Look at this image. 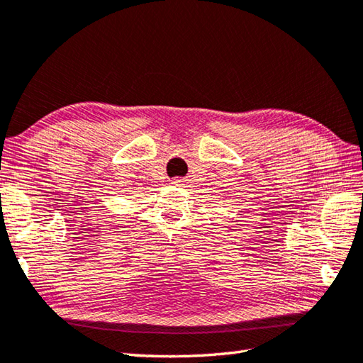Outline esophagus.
I'll list each match as a JSON object with an SVG mask.
<instances>
[{
    "instance_id": "obj_1",
    "label": "esophagus",
    "mask_w": 363,
    "mask_h": 363,
    "mask_svg": "<svg viewBox=\"0 0 363 363\" xmlns=\"http://www.w3.org/2000/svg\"><path fill=\"white\" fill-rule=\"evenodd\" d=\"M172 182H173V184H174V186H181V184H182V182H184V181H182V179H173V181H172Z\"/></svg>"
}]
</instances>
